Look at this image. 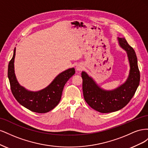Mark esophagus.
<instances>
[{
    "instance_id": "34e87169",
    "label": "esophagus",
    "mask_w": 148,
    "mask_h": 148,
    "mask_svg": "<svg viewBox=\"0 0 148 148\" xmlns=\"http://www.w3.org/2000/svg\"><path fill=\"white\" fill-rule=\"evenodd\" d=\"M84 69V66L82 64H79L77 66H76V70H77L78 71H81L83 70Z\"/></svg>"
}]
</instances>
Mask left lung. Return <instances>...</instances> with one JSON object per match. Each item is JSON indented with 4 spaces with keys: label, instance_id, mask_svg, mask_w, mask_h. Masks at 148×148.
I'll return each instance as SVG.
<instances>
[{
    "label": "left lung",
    "instance_id": "obj_1",
    "mask_svg": "<svg viewBox=\"0 0 148 148\" xmlns=\"http://www.w3.org/2000/svg\"><path fill=\"white\" fill-rule=\"evenodd\" d=\"M120 46L127 52L130 65L129 75L123 84L112 90L100 87L91 77L83 71V92L84 100L91 108L101 113L122 109L132 99L140 84V75L134 49L124 38H118Z\"/></svg>",
    "mask_w": 148,
    "mask_h": 148
}]
</instances>
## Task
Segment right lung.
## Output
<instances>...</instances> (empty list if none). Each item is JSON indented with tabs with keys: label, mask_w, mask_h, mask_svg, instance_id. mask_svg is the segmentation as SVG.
Instances as JSON below:
<instances>
[{
	"label": "right lung",
	"mask_w": 148,
	"mask_h": 148,
	"mask_svg": "<svg viewBox=\"0 0 148 148\" xmlns=\"http://www.w3.org/2000/svg\"><path fill=\"white\" fill-rule=\"evenodd\" d=\"M15 52L16 48L8 66V78L13 96L21 106L31 111L37 113L48 112L59 103L65 84L75 73V69L70 68L62 71L41 90L29 91L17 81L14 70Z\"/></svg>",
	"instance_id": "obj_1"
}]
</instances>
